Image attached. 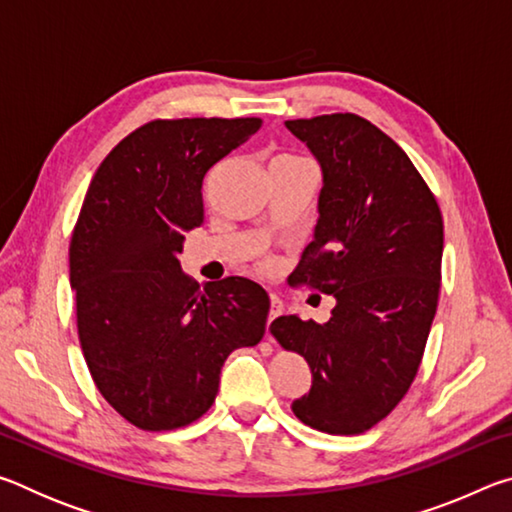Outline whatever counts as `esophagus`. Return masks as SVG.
Segmentation results:
<instances>
[{
  "mask_svg": "<svg viewBox=\"0 0 512 512\" xmlns=\"http://www.w3.org/2000/svg\"><path fill=\"white\" fill-rule=\"evenodd\" d=\"M282 314V300L277 296H271V309H268V320H266V332L268 327H271L273 320Z\"/></svg>",
  "mask_w": 512,
  "mask_h": 512,
  "instance_id": "obj_1",
  "label": "esophagus"
}]
</instances>
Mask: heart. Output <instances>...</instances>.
<instances>
[{
  "instance_id": "heart-1",
  "label": "heart",
  "mask_w": 512,
  "mask_h": 512,
  "mask_svg": "<svg viewBox=\"0 0 512 512\" xmlns=\"http://www.w3.org/2000/svg\"><path fill=\"white\" fill-rule=\"evenodd\" d=\"M264 268H266V271H271L273 264H271V262H266V264H264Z\"/></svg>"
}]
</instances>
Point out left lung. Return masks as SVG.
<instances>
[{
    "label": "left lung",
    "instance_id": "left-lung-1",
    "mask_svg": "<svg viewBox=\"0 0 512 512\" xmlns=\"http://www.w3.org/2000/svg\"><path fill=\"white\" fill-rule=\"evenodd\" d=\"M323 171L314 241L293 277L336 298L318 325L280 316L271 332L307 359L311 388L291 411L311 429L352 436L409 391L436 316L443 216L400 146L352 112L284 121Z\"/></svg>",
    "mask_w": 512,
    "mask_h": 512
}]
</instances>
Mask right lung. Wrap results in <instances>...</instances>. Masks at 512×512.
Instances as JSON below:
<instances>
[{"mask_svg": "<svg viewBox=\"0 0 512 512\" xmlns=\"http://www.w3.org/2000/svg\"><path fill=\"white\" fill-rule=\"evenodd\" d=\"M262 119H155L99 164L69 244L85 363L135 427L171 431L210 409L223 361L262 341L268 293L246 277L207 282L180 268L203 223V178Z\"/></svg>", "mask_w": 512, "mask_h": 512, "instance_id": "right-lung-1", "label": "right lung"}]
</instances>
